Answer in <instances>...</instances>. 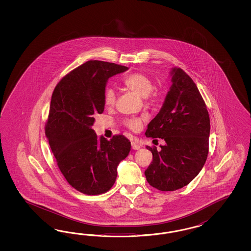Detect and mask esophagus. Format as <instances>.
Returning a JSON list of instances; mask_svg holds the SVG:
<instances>
[{"label": "esophagus", "instance_id": "1", "mask_svg": "<svg viewBox=\"0 0 251 251\" xmlns=\"http://www.w3.org/2000/svg\"><path fill=\"white\" fill-rule=\"evenodd\" d=\"M131 148L133 150H138V149H140V145H138L135 142H131Z\"/></svg>", "mask_w": 251, "mask_h": 251}]
</instances>
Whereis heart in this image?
<instances>
[{
	"mask_svg": "<svg viewBox=\"0 0 251 251\" xmlns=\"http://www.w3.org/2000/svg\"><path fill=\"white\" fill-rule=\"evenodd\" d=\"M123 84L131 91L135 92L141 97H145L149 104H155L160 99L158 90L153 88V82L151 77L144 73H132L123 79ZM104 104L107 106H114L117 100V92L113 87L106 86L103 94ZM143 123L142 118H127L123 121V124L131 130L140 129Z\"/></svg>",
	"mask_w": 251,
	"mask_h": 251,
	"instance_id": "1",
	"label": "heart"
}]
</instances>
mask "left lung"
I'll list each match as a JSON object with an SVG mask.
<instances>
[{"label":"left lung","instance_id":"1","mask_svg":"<svg viewBox=\"0 0 251 251\" xmlns=\"http://www.w3.org/2000/svg\"><path fill=\"white\" fill-rule=\"evenodd\" d=\"M172 85L159 113L148 124L146 137L166 145L146 146L152 161L148 183L162 191L181 189L200 173L209 152L210 117L197 85L181 68L172 70Z\"/></svg>","mask_w":251,"mask_h":251}]
</instances>
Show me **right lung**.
Listing matches in <instances>:
<instances>
[{"label": "right lung", "mask_w": 251, "mask_h": 251, "mask_svg": "<svg viewBox=\"0 0 251 251\" xmlns=\"http://www.w3.org/2000/svg\"><path fill=\"white\" fill-rule=\"evenodd\" d=\"M127 70L112 62L86 61L62 77L51 96L46 136L61 174L86 195L112 188L117 167L130 150L124 135H114L110 141L99 139L91 128L95 115L104 111L106 81Z\"/></svg>", "instance_id": "1"}]
</instances>
